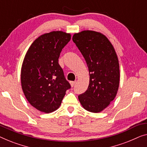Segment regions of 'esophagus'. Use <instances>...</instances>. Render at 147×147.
I'll return each mask as SVG.
<instances>
[{
  "label": "esophagus",
  "instance_id": "esophagus-1",
  "mask_svg": "<svg viewBox=\"0 0 147 147\" xmlns=\"http://www.w3.org/2000/svg\"><path fill=\"white\" fill-rule=\"evenodd\" d=\"M75 81H71L70 82V84H71V86H73L74 85V84H75Z\"/></svg>",
  "mask_w": 147,
  "mask_h": 147
}]
</instances>
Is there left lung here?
<instances>
[{"label": "left lung", "instance_id": "obj_1", "mask_svg": "<svg viewBox=\"0 0 147 147\" xmlns=\"http://www.w3.org/2000/svg\"><path fill=\"white\" fill-rule=\"evenodd\" d=\"M73 40L82 53L89 71V84L78 100L87 111L98 113L114 100L119 90L120 70L114 47L102 33L82 30Z\"/></svg>", "mask_w": 147, "mask_h": 147}]
</instances>
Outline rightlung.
I'll list each match as a JSON object with an SVG mask.
<instances>
[{"label": "right lung", "instance_id": "obj_1", "mask_svg": "<svg viewBox=\"0 0 147 147\" xmlns=\"http://www.w3.org/2000/svg\"><path fill=\"white\" fill-rule=\"evenodd\" d=\"M71 35L61 30L40 35L30 45L24 58L20 80L24 96L42 113L57 110L71 88L59 64L61 51Z\"/></svg>", "mask_w": 147, "mask_h": 147}]
</instances>
